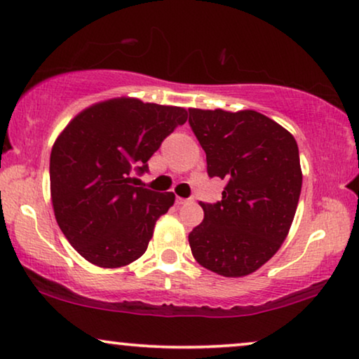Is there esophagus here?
Returning <instances> with one entry per match:
<instances>
[{"label":"esophagus","mask_w":359,"mask_h":359,"mask_svg":"<svg viewBox=\"0 0 359 359\" xmlns=\"http://www.w3.org/2000/svg\"><path fill=\"white\" fill-rule=\"evenodd\" d=\"M175 203H177L179 206H180V205H187V203H189V200H185V198H180V196H179V198L175 200Z\"/></svg>","instance_id":"1"}]
</instances>
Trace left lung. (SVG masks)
<instances>
[{
	"mask_svg": "<svg viewBox=\"0 0 359 359\" xmlns=\"http://www.w3.org/2000/svg\"><path fill=\"white\" fill-rule=\"evenodd\" d=\"M210 177L226 180L218 203L189 234L201 266L237 278L254 273L286 239L301 195L299 149L290 131L255 110L189 109Z\"/></svg>",
	"mask_w": 359,
	"mask_h": 359,
	"instance_id": "1",
	"label": "left lung"
}]
</instances>
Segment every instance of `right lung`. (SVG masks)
<instances>
[{
  "label": "right lung",
  "mask_w": 359,
  "mask_h": 359,
  "mask_svg": "<svg viewBox=\"0 0 359 359\" xmlns=\"http://www.w3.org/2000/svg\"><path fill=\"white\" fill-rule=\"evenodd\" d=\"M187 122V110L117 97L79 112L50 154L55 218L81 257L118 269L148 249L159 216L174 205L172 191L136 187L165 136Z\"/></svg>",
  "instance_id": "1"
}]
</instances>
